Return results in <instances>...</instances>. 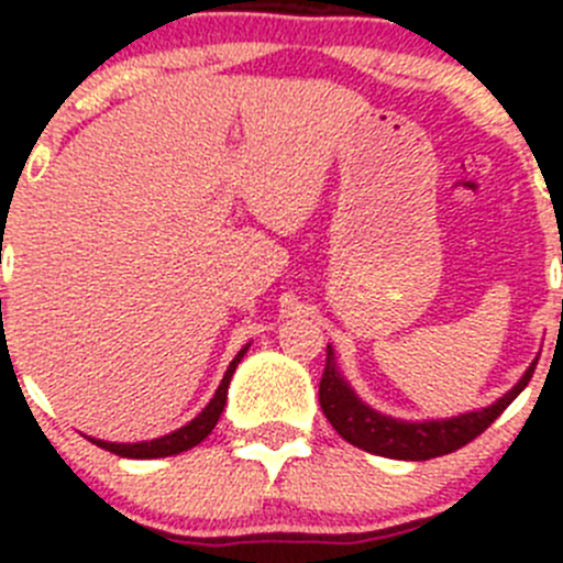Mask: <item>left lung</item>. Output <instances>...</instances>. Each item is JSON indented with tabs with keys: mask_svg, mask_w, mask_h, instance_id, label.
<instances>
[{
	"mask_svg": "<svg viewBox=\"0 0 563 563\" xmlns=\"http://www.w3.org/2000/svg\"><path fill=\"white\" fill-rule=\"evenodd\" d=\"M537 362L523 373L518 384L498 397L493 406L479 408V411L460 413L452 419H428V422H402V419H391L378 413L376 408L365 406L354 389L349 387L343 376H340L338 365H334V351L327 345V367H323L321 387H318V400H321L323 413H327L329 424L343 435L349 444L360 446V450L373 452L382 457L395 460H430L450 455L460 450L476 435L485 433L493 422L504 413V408L515 400L528 387L533 376Z\"/></svg>",
	"mask_w": 563,
	"mask_h": 563,
	"instance_id": "left-lung-1",
	"label": "left lung"
}]
</instances>
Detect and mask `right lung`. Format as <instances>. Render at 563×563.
<instances>
[{"label": "right lung", "instance_id": "obj_1", "mask_svg": "<svg viewBox=\"0 0 563 563\" xmlns=\"http://www.w3.org/2000/svg\"><path fill=\"white\" fill-rule=\"evenodd\" d=\"M247 345L240 351V354L231 360L229 371H225L223 382H220L218 391H214V397L209 400V406L203 408L201 413H198L196 419H190V422L185 424V428L174 430V433L163 435V439H152V441H139V444H113V441H98V439H89L92 444H98L100 450H108L113 452V455L119 457H135V460H150V457H168V455H179V452H187L192 450L196 444H201L203 439H207L209 433H212V428L218 424L220 413H223L225 408V397H229V384H231V376H234L236 365L242 362V356H245Z\"/></svg>", "mask_w": 563, "mask_h": 563}]
</instances>
